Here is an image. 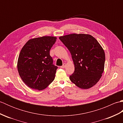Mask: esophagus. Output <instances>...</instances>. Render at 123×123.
<instances>
[{
  "instance_id": "obj_1",
  "label": "esophagus",
  "mask_w": 123,
  "mask_h": 123,
  "mask_svg": "<svg viewBox=\"0 0 123 123\" xmlns=\"http://www.w3.org/2000/svg\"><path fill=\"white\" fill-rule=\"evenodd\" d=\"M66 66H67V64L66 63H64L63 64V65L61 67V68H65L66 67Z\"/></svg>"
}]
</instances>
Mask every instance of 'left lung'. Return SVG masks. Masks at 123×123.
Listing matches in <instances>:
<instances>
[{
	"label": "left lung",
	"instance_id": "obj_1",
	"mask_svg": "<svg viewBox=\"0 0 123 123\" xmlns=\"http://www.w3.org/2000/svg\"><path fill=\"white\" fill-rule=\"evenodd\" d=\"M59 39L69 49L74 65L70 80L81 89L92 87L100 80L105 68V52L100 44L86 34H71Z\"/></svg>",
	"mask_w": 123,
	"mask_h": 123
}]
</instances>
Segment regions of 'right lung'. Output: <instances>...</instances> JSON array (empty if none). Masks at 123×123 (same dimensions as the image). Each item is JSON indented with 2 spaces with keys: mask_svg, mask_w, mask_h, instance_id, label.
<instances>
[{
  "mask_svg": "<svg viewBox=\"0 0 123 123\" xmlns=\"http://www.w3.org/2000/svg\"><path fill=\"white\" fill-rule=\"evenodd\" d=\"M56 38L49 36L31 38L20 51L18 71L23 82L30 88L43 90L54 80L57 67L53 64L49 51Z\"/></svg>",
  "mask_w": 123,
  "mask_h": 123,
  "instance_id": "1",
  "label": "right lung"
}]
</instances>
